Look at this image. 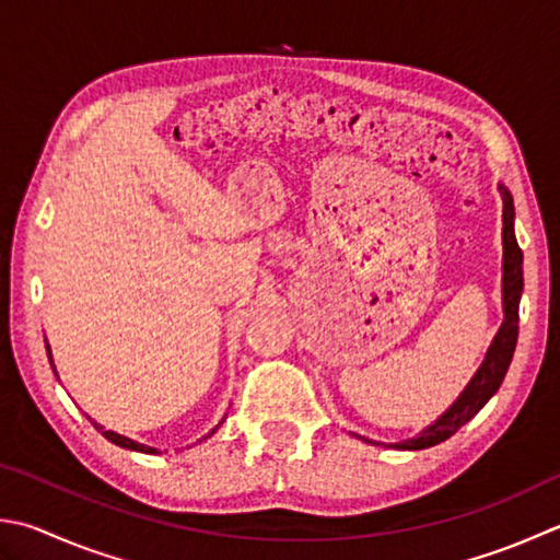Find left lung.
I'll list each match as a JSON object with an SVG mask.
<instances>
[{"instance_id":"obj_1","label":"left lung","mask_w":560,"mask_h":560,"mask_svg":"<svg viewBox=\"0 0 560 560\" xmlns=\"http://www.w3.org/2000/svg\"><path fill=\"white\" fill-rule=\"evenodd\" d=\"M502 195V310L504 319L500 331L494 334V339L485 353V361L470 377V383L463 387V393L456 397L444 415H441L434 424L421 429L417 436H409L405 441H397V444H380V441L358 436L365 444L373 446H385V448H397V451H421L431 448L446 441L448 436L456 434V431L470 421L478 411L488 405V399L498 393L504 375H508V368L512 363L514 346H516V334H520V300L524 290V272H522V248L516 244L514 236V202L510 189L502 183L498 185Z\"/></svg>"}]
</instances>
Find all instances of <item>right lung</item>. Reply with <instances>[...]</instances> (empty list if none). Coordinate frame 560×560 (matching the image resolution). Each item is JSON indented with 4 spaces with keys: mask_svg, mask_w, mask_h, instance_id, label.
I'll use <instances>...</instances> for the list:
<instances>
[{
    "mask_svg": "<svg viewBox=\"0 0 560 560\" xmlns=\"http://www.w3.org/2000/svg\"><path fill=\"white\" fill-rule=\"evenodd\" d=\"M46 351H48V361H50V365H52V355H50V346H48V343H46ZM52 373H56V365H52ZM56 375H58V373H56ZM90 421H92V424H94V429L102 431V436H104V439H109L112 444H116V446H121V448H129V451H139V453H161V451L153 448V446H145V444H139V441H133V439H129V436H121V434H116V431H107V429H104L102 424H97V421H94V419H90ZM221 424H224V419H221L219 424H217L212 431H209V434H207L205 439L212 436L214 431H217ZM205 439H199V441H205Z\"/></svg>",
    "mask_w": 560,
    "mask_h": 560,
    "instance_id": "right-lung-1",
    "label": "right lung"
}]
</instances>
